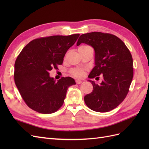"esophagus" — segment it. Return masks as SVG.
Segmentation results:
<instances>
[{
  "mask_svg": "<svg viewBox=\"0 0 149 149\" xmlns=\"http://www.w3.org/2000/svg\"><path fill=\"white\" fill-rule=\"evenodd\" d=\"M82 83V81L81 80H79V79H76V83L78 84H79Z\"/></svg>",
  "mask_w": 149,
  "mask_h": 149,
  "instance_id": "obj_1",
  "label": "esophagus"
}]
</instances>
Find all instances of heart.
<instances>
[{"instance_id": "heart-1", "label": "heart", "mask_w": 149, "mask_h": 149, "mask_svg": "<svg viewBox=\"0 0 149 149\" xmlns=\"http://www.w3.org/2000/svg\"><path fill=\"white\" fill-rule=\"evenodd\" d=\"M80 48H91L88 46H82ZM71 73L72 74H73L74 76H81L83 74V71L81 70H79V69H73L71 71Z\"/></svg>"}]
</instances>
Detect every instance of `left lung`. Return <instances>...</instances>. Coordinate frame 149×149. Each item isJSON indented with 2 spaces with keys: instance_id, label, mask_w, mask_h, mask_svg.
I'll return each mask as SVG.
<instances>
[{
  "instance_id": "left-lung-1",
  "label": "left lung",
  "mask_w": 149,
  "mask_h": 149,
  "mask_svg": "<svg viewBox=\"0 0 149 149\" xmlns=\"http://www.w3.org/2000/svg\"><path fill=\"white\" fill-rule=\"evenodd\" d=\"M82 43L91 46L95 52V66L88 78L103 76L100 84L89 80L93 89L84 96V102L94 111H110L124 101L129 92L134 74L131 54L120 38L110 33L94 31L83 34L76 45Z\"/></svg>"
}]
</instances>
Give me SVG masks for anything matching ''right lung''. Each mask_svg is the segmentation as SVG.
Instances as JSON below:
<instances>
[{"mask_svg":"<svg viewBox=\"0 0 149 149\" xmlns=\"http://www.w3.org/2000/svg\"><path fill=\"white\" fill-rule=\"evenodd\" d=\"M79 34L55 35L35 39L23 48L15 63L14 80L22 97L30 108L51 114L63 104L68 88L76 84L71 77L56 80L49 71L61 65L66 52Z\"/></svg>","mask_w":149,"mask_h":149,"instance_id":"add662e5","label":"right lung"}]
</instances>
